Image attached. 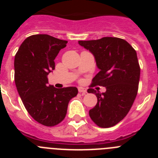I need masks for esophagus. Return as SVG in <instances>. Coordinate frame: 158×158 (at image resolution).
Segmentation results:
<instances>
[{"label":"esophagus","instance_id":"1","mask_svg":"<svg viewBox=\"0 0 158 158\" xmlns=\"http://www.w3.org/2000/svg\"><path fill=\"white\" fill-rule=\"evenodd\" d=\"M78 92L80 93H82L83 95L87 93V90H86V89H85V88H78Z\"/></svg>","mask_w":158,"mask_h":158}]
</instances>
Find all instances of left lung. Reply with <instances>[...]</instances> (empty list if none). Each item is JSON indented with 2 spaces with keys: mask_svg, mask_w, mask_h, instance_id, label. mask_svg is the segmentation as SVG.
<instances>
[{
  "mask_svg": "<svg viewBox=\"0 0 158 158\" xmlns=\"http://www.w3.org/2000/svg\"><path fill=\"white\" fill-rule=\"evenodd\" d=\"M79 45L93 54L100 72L91 86H104L105 93L93 89L97 104L89 111L92 120L100 127H111L127 115L135 100L140 78L137 53L126 40L115 37L78 41Z\"/></svg>",
  "mask_w": 158,
  "mask_h": 158,
  "instance_id": "8db88e82",
  "label": "left lung"
}]
</instances>
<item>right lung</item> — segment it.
<instances>
[{
    "label": "right lung",
    "instance_id": "add662e5",
    "mask_svg": "<svg viewBox=\"0 0 158 158\" xmlns=\"http://www.w3.org/2000/svg\"><path fill=\"white\" fill-rule=\"evenodd\" d=\"M67 43L48 35H34L22 43L15 56L18 93L31 116L44 126L62 122L69 100L78 93L76 87L56 89L48 85L47 75L55 67L54 60Z\"/></svg>",
    "mask_w": 158,
    "mask_h": 158
}]
</instances>
